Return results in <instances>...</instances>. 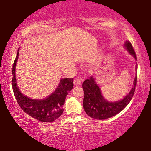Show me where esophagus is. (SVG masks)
<instances>
[{"mask_svg":"<svg viewBox=\"0 0 151 151\" xmlns=\"http://www.w3.org/2000/svg\"><path fill=\"white\" fill-rule=\"evenodd\" d=\"M82 82H83V79L80 77H76L74 79V85H75V86H79L81 85Z\"/></svg>","mask_w":151,"mask_h":151,"instance_id":"obj_1","label":"esophagus"}]
</instances>
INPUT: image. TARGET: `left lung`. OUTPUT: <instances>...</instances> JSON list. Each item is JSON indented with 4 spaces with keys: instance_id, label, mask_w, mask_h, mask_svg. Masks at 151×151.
Returning a JSON list of instances; mask_svg holds the SVG:
<instances>
[{
    "instance_id": "left-lung-1",
    "label": "left lung",
    "mask_w": 151,
    "mask_h": 151,
    "mask_svg": "<svg viewBox=\"0 0 151 151\" xmlns=\"http://www.w3.org/2000/svg\"><path fill=\"white\" fill-rule=\"evenodd\" d=\"M124 47L135 59H137L134 50L129 40L125 42ZM136 70L137 72V64ZM137 80V74L134 78V86L129 94L121 101L115 103H110L103 98L100 88L96 84L93 76H91L90 78L86 79L83 83V88L85 93L83 106L85 112L91 118L98 120L106 119L116 115L122 111L131 101L135 91Z\"/></svg>"
}]
</instances>
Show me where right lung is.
I'll return each mask as SVG.
<instances>
[{
	"label": "right lung",
	"mask_w": 151,
	"mask_h": 151,
	"mask_svg": "<svg viewBox=\"0 0 151 151\" xmlns=\"http://www.w3.org/2000/svg\"><path fill=\"white\" fill-rule=\"evenodd\" d=\"M19 57V50L12 65V86L18 104L23 111L32 118L44 122H51L63 114L66 96L73 88V78L60 80L57 88L52 94L42 100H34L23 95L18 88L15 78V66Z\"/></svg>",
	"instance_id": "obj_1"
}]
</instances>
